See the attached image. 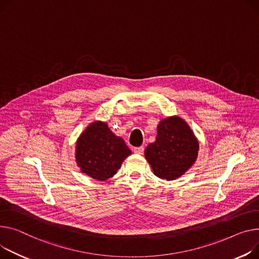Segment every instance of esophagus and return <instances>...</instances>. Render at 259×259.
<instances>
[{
    "label": "esophagus",
    "mask_w": 259,
    "mask_h": 259,
    "mask_svg": "<svg viewBox=\"0 0 259 259\" xmlns=\"http://www.w3.org/2000/svg\"><path fill=\"white\" fill-rule=\"evenodd\" d=\"M135 154H143L144 153V147H137L133 149Z\"/></svg>",
    "instance_id": "34e87169"
}]
</instances>
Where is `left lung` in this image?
Listing matches in <instances>:
<instances>
[{
	"label": "left lung",
	"instance_id": "obj_1",
	"mask_svg": "<svg viewBox=\"0 0 259 259\" xmlns=\"http://www.w3.org/2000/svg\"><path fill=\"white\" fill-rule=\"evenodd\" d=\"M199 141L185 120L171 115L162 118L157 125L155 142L145 149V158L155 176L176 180L196 162Z\"/></svg>",
	"mask_w": 259,
	"mask_h": 259
}]
</instances>
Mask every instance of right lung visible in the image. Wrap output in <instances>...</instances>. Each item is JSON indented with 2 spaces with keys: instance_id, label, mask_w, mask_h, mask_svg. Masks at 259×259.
I'll return each mask as SVG.
<instances>
[{
  "instance_id": "obj_1",
  "label": "right lung",
  "mask_w": 259,
  "mask_h": 259,
  "mask_svg": "<svg viewBox=\"0 0 259 259\" xmlns=\"http://www.w3.org/2000/svg\"><path fill=\"white\" fill-rule=\"evenodd\" d=\"M131 150L122 137L115 135L107 123L95 120L79 135L75 158L81 173L97 181H104L116 174Z\"/></svg>"
}]
</instances>
